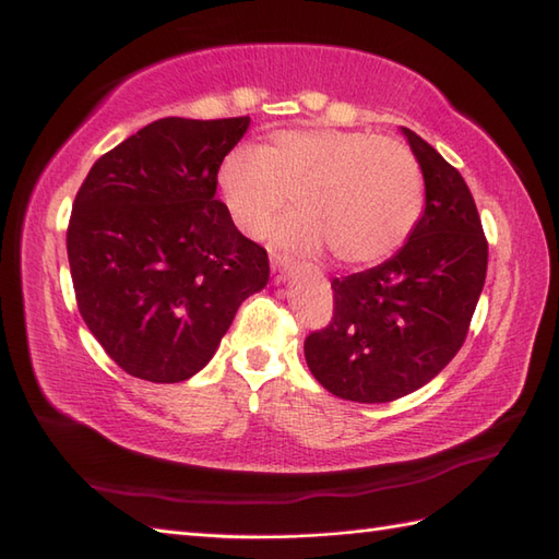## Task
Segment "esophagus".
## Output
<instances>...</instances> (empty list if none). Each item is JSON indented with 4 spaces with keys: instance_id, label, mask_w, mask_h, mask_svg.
Returning a JSON list of instances; mask_svg holds the SVG:
<instances>
[{
    "instance_id": "obj_1",
    "label": "esophagus",
    "mask_w": 559,
    "mask_h": 559,
    "mask_svg": "<svg viewBox=\"0 0 559 559\" xmlns=\"http://www.w3.org/2000/svg\"><path fill=\"white\" fill-rule=\"evenodd\" d=\"M293 261L290 259H283V257H276L273 259V273H276V283H283L286 281L290 273H293Z\"/></svg>"
}]
</instances>
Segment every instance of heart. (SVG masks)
<instances>
[{
	"mask_svg": "<svg viewBox=\"0 0 559 559\" xmlns=\"http://www.w3.org/2000/svg\"><path fill=\"white\" fill-rule=\"evenodd\" d=\"M218 192L233 223L259 237L286 206L271 242L374 264L408 240L423 213V175L406 146L350 129H286L221 163Z\"/></svg>",
	"mask_w": 559,
	"mask_h": 559,
	"instance_id": "heart-1",
	"label": "heart"
}]
</instances>
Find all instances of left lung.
<instances>
[{"label": "left lung", "mask_w": 559, "mask_h": 559, "mask_svg": "<svg viewBox=\"0 0 559 559\" xmlns=\"http://www.w3.org/2000/svg\"><path fill=\"white\" fill-rule=\"evenodd\" d=\"M425 182V209L384 264L334 278V322L305 341L331 394L386 403L435 379L466 341L488 271L476 201L456 168L401 127Z\"/></svg>", "instance_id": "obj_1"}]
</instances>
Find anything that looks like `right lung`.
I'll use <instances>...</instances> for the list:
<instances>
[{"mask_svg": "<svg viewBox=\"0 0 559 559\" xmlns=\"http://www.w3.org/2000/svg\"><path fill=\"white\" fill-rule=\"evenodd\" d=\"M247 129L249 117H165L98 158L79 189L67 230L79 312L127 374L194 377L269 283L266 249L216 199Z\"/></svg>", "mask_w": 559, "mask_h": 559, "instance_id": "add662e5", "label": "right lung"}]
</instances>
